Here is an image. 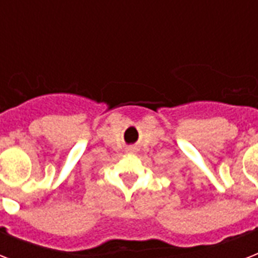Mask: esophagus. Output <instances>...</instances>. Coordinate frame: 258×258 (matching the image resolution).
I'll return each mask as SVG.
<instances>
[{"instance_id": "obj_1", "label": "esophagus", "mask_w": 258, "mask_h": 258, "mask_svg": "<svg viewBox=\"0 0 258 258\" xmlns=\"http://www.w3.org/2000/svg\"><path fill=\"white\" fill-rule=\"evenodd\" d=\"M127 151H130V153H133V151H135V149H134V147H130V149H127Z\"/></svg>"}]
</instances>
